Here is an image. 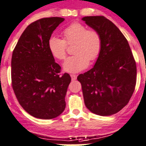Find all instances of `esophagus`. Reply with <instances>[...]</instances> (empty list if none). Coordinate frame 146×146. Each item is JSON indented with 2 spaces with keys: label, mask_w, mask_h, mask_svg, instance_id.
<instances>
[{
  "label": "esophagus",
  "mask_w": 146,
  "mask_h": 146,
  "mask_svg": "<svg viewBox=\"0 0 146 146\" xmlns=\"http://www.w3.org/2000/svg\"><path fill=\"white\" fill-rule=\"evenodd\" d=\"M70 76H71V78H72V80H73V81H75V80L76 79V78H77V76H76V75H75V74H71V75H70Z\"/></svg>",
  "instance_id": "34e87169"
}]
</instances>
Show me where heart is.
Segmentation results:
<instances>
[{
  "mask_svg": "<svg viewBox=\"0 0 146 146\" xmlns=\"http://www.w3.org/2000/svg\"><path fill=\"white\" fill-rule=\"evenodd\" d=\"M63 39L52 36L48 42V49L54 57L62 60L66 57L68 46H73L75 55L68 57L63 64L64 70L77 73L84 70L89 61L98 59L102 49V38L97 30L88 29L82 23L73 22L62 31Z\"/></svg>",
  "mask_w": 146,
  "mask_h": 146,
  "instance_id": "b5f03b06",
  "label": "heart"
}]
</instances>
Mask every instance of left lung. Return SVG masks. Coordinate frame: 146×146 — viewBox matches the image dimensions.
Here are the masks:
<instances>
[{
    "label": "left lung",
    "instance_id": "left-lung-1",
    "mask_svg": "<svg viewBox=\"0 0 146 146\" xmlns=\"http://www.w3.org/2000/svg\"><path fill=\"white\" fill-rule=\"evenodd\" d=\"M82 19L102 38V49L94 66L77 77L85 106L97 115H113L127 106L135 91L136 62L127 38L111 21L103 16Z\"/></svg>",
    "mask_w": 146,
    "mask_h": 146
}]
</instances>
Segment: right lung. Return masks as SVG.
Here are the masks:
<instances>
[{
    "label": "right lung",
    "instance_id": "obj_1",
    "mask_svg": "<svg viewBox=\"0 0 146 146\" xmlns=\"http://www.w3.org/2000/svg\"><path fill=\"white\" fill-rule=\"evenodd\" d=\"M62 17L38 19L22 33L11 57V85L20 106L33 117L52 119L65 108L71 78L61 74L48 42Z\"/></svg>",
    "mask_w": 146,
    "mask_h": 146
}]
</instances>
